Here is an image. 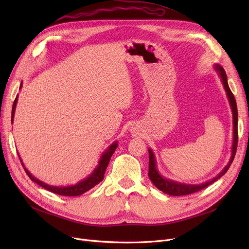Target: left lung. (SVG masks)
<instances>
[{
    "label": "left lung",
    "instance_id": "8db88e82",
    "mask_svg": "<svg viewBox=\"0 0 249 249\" xmlns=\"http://www.w3.org/2000/svg\"><path fill=\"white\" fill-rule=\"evenodd\" d=\"M215 70L217 71L222 84L224 86L226 95L228 97L230 106L232 109V114H233V143H232V154L230 160L228 162V164L223 168L222 171L216 178L208 180L206 182H203L201 185H187V184H180V182L168 179V178H164L158 171L156 168V160H155V156L152 152V150L149 148L148 149V153H149V165H148V177L150 178V180L153 182V185L158 188L160 191L163 192L164 194L171 195V196H185V195H190L196 192H199L205 188H207L208 186H210L211 184H213L214 181H216L218 178H220L222 176H224L226 174V172L228 171V168L230 167L234 156L236 154V149H237V143H238V112H237V105H236V101H235V98L232 94V91L228 86V82H227V75L226 72L224 71V69L221 67L219 64L215 65Z\"/></svg>",
    "mask_w": 249,
    "mask_h": 249
}]
</instances>
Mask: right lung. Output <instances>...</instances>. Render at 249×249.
<instances>
[{
	"label": "right lung",
	"instance_id": "add662e5",
	"mask_svg": "<svg viewBox=\"0 0 249 249\" xmlns=\"http://www.w3.org/2000/svg\"><path fill=\"white\" fill-rule=\"evenodd\" d=\"M22 88V83L20 85V89ZM17 97L14 101V104H13V107H12V123H13V119H14V114H15V109H16V105H17ZM118 146V142L115 141L114 143H112V144L109 146V148L105 151L103 153V155L101 156L100 159V161H99V164L97 165V167L94 169V172L91 173L87 178L78 181L76 185H73V186H68V187H54V186H49L47 184H45V182L41 181L37 179L36 178H34L28 171L27 168H26L20 159V161L25 169L26 174L28 175V177L30 178V179L34 182H36L37 185H39L40 187L44 188L45 190L51 192V193H54V194H57V195H60V196H69V197H75V196H81L83 194H85L86 192L89 191L91 188H94L95 186H97L98 184H100V182L103 180L104 178V175H105V172H106V168L109 164V161L112 158L113 153L115 152L116 148Z\"/></svg>",
	"mask_w": 249,
	"mask_h": 249
}]
</instances>
